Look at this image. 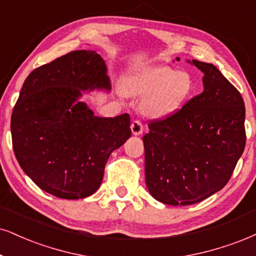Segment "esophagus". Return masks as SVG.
<instances>
[{
  "label": "esophagus",
  "mask_w": 256,
  "mask_h": 256,
  "mask_svg": "<svg viewBox=\"0 0 256 256\" xmlns=\"http://www.w3.org/2000/svg\"><path fill=\"white\" fill-rule=\"evenodd\" d=\"M130 129H132V133H133L134 135H140V134H142L144 126H142V123H141V121L135 120V121L132 122Z\"/></svg>",
  "instance_id": "1"
}]
</instances>
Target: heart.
Returning <instances> with one entry per match:
<instances>
[{
	"label": "heart",
	"instance_id": "heart-1",
	"mask_svg": "<svg viewBox=\"0 0 256 256\" xmlns=\"http://www.w3.org/2000/svg\"><path fill=\"white\" fill-rule=\"evenodd\" d=\"M126 96L144 97L142 114L153 120H164L176 114L194 92V80L185 71L165 65L134 71L123 78Z\"/></svg>",
	"mask_w": 256,
	"mask_h": 256
}]
</instances>
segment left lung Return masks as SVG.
<instances>
[{"label": "left lung", "mask_w": 256, "mask_h": 256, "mask_svg": "<svg viewBox=\"0 0 256 256\" xmlns=\"http://www.w3.org/2000/svg\"><path fill=\"white\" fill-rule=\"evenodd\" d=\"M192 64L204 74L203 92L150 122L142 138L147 188L168 205L198 203L224 188L246 146L241 94L216 66Z\"/></svg>", "instance_id": "left-lung-1"}]
</instances>
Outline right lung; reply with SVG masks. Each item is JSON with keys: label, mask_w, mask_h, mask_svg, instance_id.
<instances>
[{"label": "right lung", "mask_w": 256, "mask_h": 256, "mask_svg": "<svg viewBox=\"0 0 256 256\" xmlns=\"http://www.w3.org/2000/svg\"><path fill=\"white\" fill-rule=\"evenodd\" d=\"M110 90L98 53L74 51L32 71L12 114V148L41 190L64 200L89 197L102 182L112 150L130 138L128 114L98 118L78 98Z\"/></svg>", "instance_id": "right-lung-1"}]
</instances>
